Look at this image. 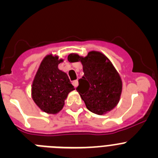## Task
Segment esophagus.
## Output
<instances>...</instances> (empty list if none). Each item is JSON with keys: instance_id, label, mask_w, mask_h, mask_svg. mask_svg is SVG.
I'll list each match as a JSON object with an SVG mask.
<instances>
[{"instance_id": "34e87169", "label": "esophagus", "mask_w": 158, "mask_h": 158, "mask_svg": "<svg viewBox=\"0 0 158 158\" xmlns=\"http://www.w3.org/2000/svg\"><path fill=\"white\" fill-rule=\"evenodd\" d=\"M73 86H74L75 88H77L78 86V81L77 80H75L73 81Z\"/></svg>"}]
</instances>
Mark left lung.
Listing matches in <instances>:
<instances>
[{
  "mask_svg": "<svg viewBox=\"0 0 158 158\" xmlns=\"http://www.w3.org/2000/svg\"><path fill=\"white\" fill-rule=\"evenodd\" d=\"M68 60L81 62L84 76L78 80L77 91L88 109L101 115L115 108L120 100L123 82L109 58L92 51L85 57L70 54Z\"/></svg>",
  "mask_w": 158,
  "mask_h": 158,
  "instance_id": "1",
  "label": "left lung"
}]
</instances>
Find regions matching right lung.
I'll return each instance as SVG.
<instances>
[{"label":"right lung","instance_id":"add662e5","mask_svg":"<svg viewBox=\"0 0 158 158\" xmlns=\"http://www.w3.org/2000/svg\"><path fill=\"white\" fill-rule=\"evenodd\" d=\"M62 62L58 55L47 54L32 82V100L47 114L55 115L62 111L68 94L75 89L66 73L58 69V64Z\"/></svg>","mask_w":158,"mask_h":158}]
</instances>
